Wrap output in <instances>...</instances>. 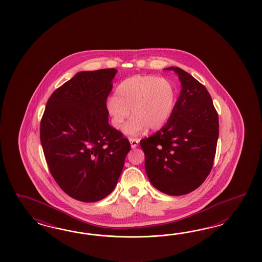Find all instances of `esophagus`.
Listing matches in <instances>:
<instances>
[{
  "instance_id": "obj_1",
  "label": "esophagus",
  "mask_w": 262,
  "mask_h": 262,
  "mask_svg": "<svg viewBox=\"0 0 262 262\" xmlns=\"http://www.w3.org/2000/svg\"><path fill=\"white\" fill-rule=\"evenodd\" d=\"M128 140H129V142H130V146H132L133 149L136 148L137 145H138V143H139V140H138L137 138H134V137H129Z\"/></svg>"
}]
</instances>
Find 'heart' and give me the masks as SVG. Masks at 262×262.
I'll return each mask as SVG.
<instances>
[{"label": "heart", "mask_w": 262, "mask_h": 262, "mask_svg": "<svg viewBox=\"0 0 262 262\" xmlns=\"http://www.w3.org/2000/svg\"><path fill=\"white\" fill-rule=\"evenodd\" d=\"M177 101L174 84L157 76H134L124 79L115 97L106 102L113 127L124 126L132 111L133 118L124 127L128 135H140L147 128L159 130L170 119Z\"/></svg>", "instance_id": "heart-1"}]
</instances>
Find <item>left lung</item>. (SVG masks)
Masks as SVG:
<instances>
[{
  "mask_svg": "<svg viewBox=\"0 0 262 262\" xmlns=\"http://www.w3.org/2000/svg\"><path fill=\"white\" fill-rule=\"evenodd\" d=\"M182 90L166 124L140 140L145 170L159 191L180 196L206 181L214 161L219 135L218 113L206 88L179 67Z\"/></svg>",
  "mask_w": 262,
  "mask_h": 262,
  "instance_id": "obj_1",
  "label": "left lung"
}]
</instances>
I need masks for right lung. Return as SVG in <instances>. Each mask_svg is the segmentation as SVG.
I'll return each mask as SVG.
<instances>
[{"instance_id":"obj_1","label":"right lung","mask_w":262,"mask_h":262,"mask_svg":"<svg viewBox=\"0 0 262 262\" xmlns=\"http://www.w3.org/2000/svg\"><path fill=\"white\" fill-rule=\"evenodd\" d=\"M117 70L79 72L56 89L40 122L49 170L72 198L93 203L115 188L130 144L108 124L106 100Z\"/></svg>"}]
</instances>
